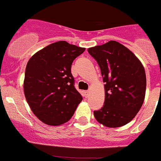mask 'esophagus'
Listing matches in <instances>:
<instances>
[{"label": "esophagus", "instance_id": "1", "mask_svg": "<svg viewBox=\"0 0 161 161\" xmlns=\"http://www.w3.org/2000/svg\"><path fill=\"white\" fill-rule=\"evenodd\" d=\"M89 90L85 91V96H88V94H89Z\"/></svg>", "mask_w": 161, "mask_h": 161}]
</instances>
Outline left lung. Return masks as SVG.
<instances>
[{"instance_id": "obj_1", "label": "left lung", "mask_w": 161, "mask_h": 161, "mask_svg": "<svg viewBox=\"0 0 161 161\" xmlns=\"http://www.w3.org/2000/svg\"><path fill=\"white\" fill-rule=\"evenodd\" d=\"M100 67L105 82V102L93 112L98 123L119 127L130 123L141 108L146 92L144 68L123 44L109 41L88 49Z\"/></svg>"}]
</instances>
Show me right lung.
I'll return each instance as SVG.
<instances>
[{"label":"right lung","instance_id":"add662e5","mask_svg":"<svg viewBox=\"0 0 161 161\" xmlns=\"http://www.w3.org/2000/svg\"><path fill=\"white\" fill-rule=\"evenodd\" d=\"M85 50L59 41L38 51L28 61L24 93L33 113L45 124L67 123L83 99L74 87L71 67Z\"/></svg>","mask_w":161,"mask_h":161}]
</instances>
